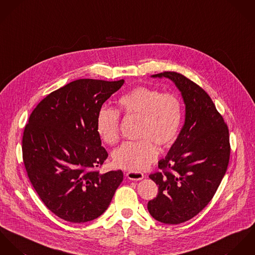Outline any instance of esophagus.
<instances>
[{
	"mask_svg": "<svg viewBox=\"0 0 255 255\" xmlns=\"http://www.w3.org/2000/svg\"><path fill=\"white\" fill-rule=\"evenodd\" d=\"M126 175H127V178L129 180H132V181H140L141 179H143V177H144L143 174L141 172H132V171L128 172Z\"/></svg>",
	"mask_w": 255,
	"mask_h": 255,
	"instance_id": "34e87169",
	"label": "esophagus"
}]
</instances>
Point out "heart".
<instances>
[{
    "instance_id": "obj_1",
    "label": "heart",
    "mask_w": 255,
    "mask_h": 255,
    "mask_svg": "<svg viewBox=\"0 0 255 255\" xmlns=\"http://www.w3.org/2000/svg\"><path fill=\"white\" fill-rule=\"evenodd\" d=\"M119 107L127 115L140 118V141H126L113 151L114 164L121 169L137 172L147 167L157 156V147L175 141L183 118V106L175 94L149 87H138L120 98ZM120 114L103 107L96 118V131L106 143L119 136Z\"/></svg>"
}]
</instances>
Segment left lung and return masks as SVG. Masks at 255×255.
<instances>
[{
  "instance_id": "obj_1",
  "label": "left lung",
  "mask_w": 255,
  "mask_h": 255,
  "mask_svg": "<svg viewBox=\"0 0 255 255\" xmlns=\"http://www.w3.org/2000/svg\"><path fill=\"white\" fill-rule=\"evenodd\" d=\"M168 78L181 92L185 123L165 158L161 172L149 175L158 185L149 200V214L164 224H180L198 214L215 195L229 164V129L208 94L184 75L165 71L151 75Z\"/></svg>"
}]
</instances>
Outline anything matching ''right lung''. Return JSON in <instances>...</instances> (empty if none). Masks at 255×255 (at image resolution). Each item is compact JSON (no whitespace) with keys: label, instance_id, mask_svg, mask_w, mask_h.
<instances>
[{"label":"right lung","instance_id":"right-lung-1","mask_svg":"<svg viewBox=\"0 0 255 255\" xmlns=\"http://www.w3.org/2000/svg\"><path fill=\"white\" fill-rule=\"evenodd\" d=\"M124 80L79 79L42 100L30 114L22 137L29 180L59 218L84 223L101 216L123 181L121 170H95L108 157L96 131L104 103Z\"/></svg>","mask_w":255,"mask_h":255}]
</instances>
